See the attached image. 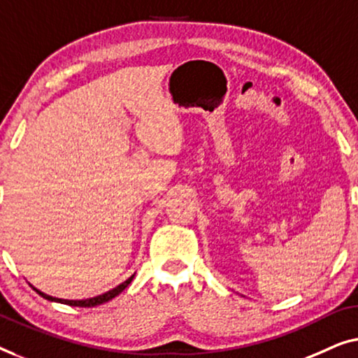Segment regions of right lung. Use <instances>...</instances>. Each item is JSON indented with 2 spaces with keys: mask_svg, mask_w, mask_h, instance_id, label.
<instances>
[{
  "mask_svg": "<svg viewBox=\"0 0 358 358\" xmlns=\"http://www.w3.org/2000/svg\"><path fill=\"white\" fill-rule=\"evenodd\" d=\"M133 278H134V274L131 275L129 279L124 280L123 284H120V285L115 287V289L105 292V294H102V295L94 296V299H85V300H63V299H55V296H50V295L43 294V292H40V290H37V289H35V292H37L38 295H42L43 299H47V300H50V301H58V303H64V305H69V306H83V308H90V306L102 305V303H105V301L112 300V299H115V296H117V295L122 294V292H123L124 289H127V287L131 284V280H133Z\"/></svg>",
  "mask_w": 358,
  "mask_h": 358,
  "instance_id": "1",
  "label": "right lung"
}]
</instances>
